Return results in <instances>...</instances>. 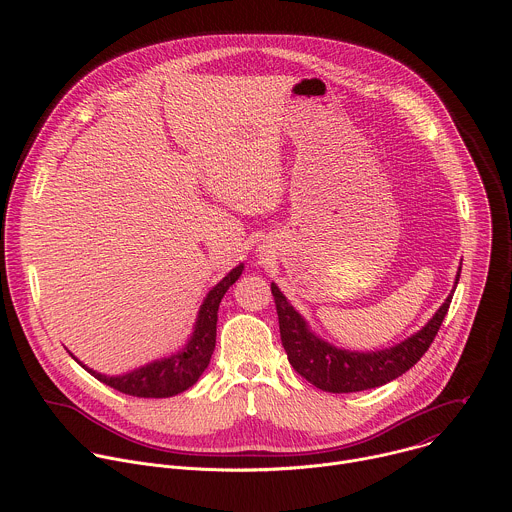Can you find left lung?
Wrapping results in <instances>:
<instances>
[{
	"label": "left lung",
	"instance_id": "obj_1",
	"mask_svg": "<svg viewBox=\"0 0 512 512\" xmlns=\"http://www.w3.org/2000/svg\"><path fill=\"white\" fill-rule=\"evenodd\" d=\"M460 271L462 265L456 273L454 289L458 285ZM271 294L275 298L281 344L287 352L289 364L314 387L328 393H356L375 389L407 373L433 342L452 302L450 294L421 330L407 336L399 344L383 350L362 352L338 348L320 338L310 328L306 318L289 304L275 283H271Z\"/></svg>",
	"mask_w": 512,
	"mask_h": 512
}]
</instances>
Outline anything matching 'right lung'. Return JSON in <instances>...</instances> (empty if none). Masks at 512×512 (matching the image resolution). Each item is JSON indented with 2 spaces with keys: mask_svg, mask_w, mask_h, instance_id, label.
<instances>
[{
  "mask_svg": "<svg viewBox=\"0 0 512 512\" xmlns=\"http://www.w3.org/2000/svg\"><path fill=\"white\" fill-rule=\"evenodd\" d=\"M245 265L239 263L235 269H231L221 281H218L202 302L194 330L186 344L158 360H152L148 364H143L139 369H133L123 375H103L93 369H89L87 364H83L75 354L70 352V356L75 358L85 371H89L97 381L113 387L119 393L133 395V397H148V399H164V397H174L178 393H184L190 389L200 375L206 371L210 356L214 352L216 344V320H218V306H221V300L225 298L227 289L241 277Z\"/></svg>",
  "mask_w": 512,
  "mask_h": 512,
  "instance_id": "add662e5",
  "label": "right lung"
}]
</instances>
